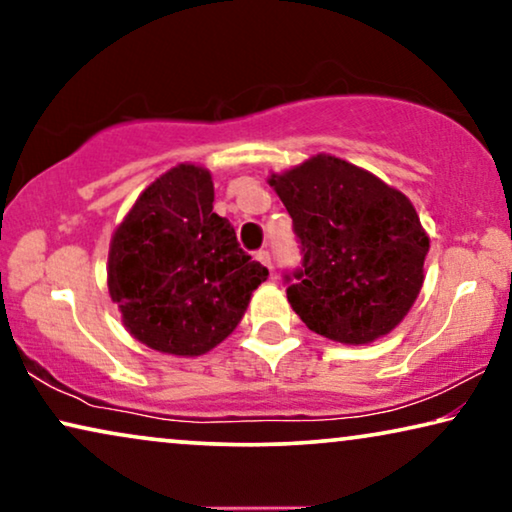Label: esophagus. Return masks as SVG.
I'll list each match as a JSON object with an SVG mask.
<instances>
[{
    "mask_svg": "<svg viewBox=\"0 0 512 512\" xmlns=\"http://www.w3.org/2000/svg\"><path fill=\"white\" fill-rule=\"evenodd\" d=\"M256 261H261L265 268H268L270 272H272V258H270V251H265V249H261V251H256Z\"/></svg>",
    "mask_w": 512,
    "mask_h": 512,
    "instance_id": "34e87169",
    "label": "esophagus"
}]
</instances>
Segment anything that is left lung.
<instances>
[{
    "instance_id": "left-lung-1",
    "label": "left lung",
    "mask_w": 512,
    "mask_h": 512,
    "mask_svg": "<svg viewBox=\"0 0 512 512\" xmlns=\"http://www.w3.org/2000/svg\"><path fill=\"white\" fill-rule=\"evenodd\" d=\"M268 184L293 219L303 265L286 298L310 331L368 345L401 324L424 284V233L412 202L347 160L312 156Z\"/></svg>"
}]
</instances>
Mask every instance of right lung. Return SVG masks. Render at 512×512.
<instances>
[{"label": "right lung", "mask_w": 512, "mask_h": 512, "mask_svg": "<svg viewBox=\"0 0 512 512\" xmlns=\"http://www.w3.org/2000/svg\"><path fill=\"white\" fill-rule=\"evenodd\" d=\"M212 202V174L181 163L144 188L111 237L109 296L130 335L156 352L214 349L268 279V268L244 254Z\"/></svg>", "instance_id": "1"}]
</instances>
